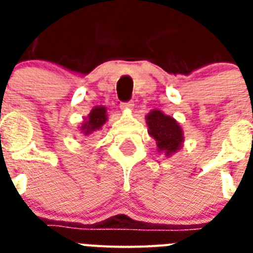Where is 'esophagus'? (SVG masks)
Here are the masks:
<instances>
[{
  "instance_id": "esophagus-1",
  "label": "esophagus",
  "mask_w": 253,
  "mask_h": 253,
  "mask_svg": "<svg viewBox=\"0 0 253 253\" xmlns=\"http://www.w3.org/2000/svg\"><path fill=\"white\" fill-rule=\"evenodd\" d=\"M132 107H134V101H128V102L121 103V109H123V110H131Z\"/></svg>"
}]
</instances>
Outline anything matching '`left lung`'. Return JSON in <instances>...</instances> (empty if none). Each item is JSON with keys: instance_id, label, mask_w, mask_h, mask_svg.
<instances>
[{"instance_id": "8db88e82", "label": "left lung", "mask_w": 253, "mask_h": 253, "mask_svg": "<svg viewBox=\"0 0 253 253\" xmlns=\"http://www.w3.org/2000/svg\"><path fill=\"white\" fill-rule=\"evenodd\" d=\"M148 134L156 140L158 151L169 158L176 154L184 143V131L176 119L160 110H152L146 117Z\"/></svg>"}]
</instances>
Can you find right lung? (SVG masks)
Instances as JSON below:
<instances>
[{
	"label": "right lung",
	"mask_w": 253,
	"mask_h": 253,
	"mask_svg": "<svg viewBox=\"0 0 253 253\" xmlns=\"http://www.w3.org/2000/svg\"><path fill=\"white\" fill-rule=\"evenodd\" d=\"M107 121V114H106V107L105 106H95L91 109L85 121L81 125L80 130L84 135H90L94 131L99 130L101 127L106 123Z\"/></svg>",
	"instance_id": "obj_1"
}]
</instances>
